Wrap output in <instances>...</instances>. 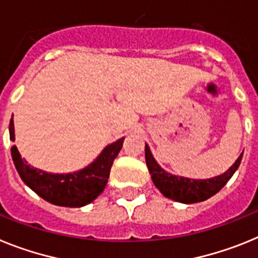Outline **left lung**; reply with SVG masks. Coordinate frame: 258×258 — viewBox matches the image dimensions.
<instances>
[{
    "mask_svg": "<svg viewBox=\"0 0 258 258\" xmlns=\"http://www.w3.org/2000/svg\"><path fill=\"white\" fill-rule=\"evenodd\" d=\"M243 153L239 156L235 163L222 175L214 176L212 179H189L183 176L171 175L166 172L156 162L151 153V149L145 144V161L152 175L154 185L160 189L161 194L167 199H171L178 203L194 204L208 200L209 197L214 196L225 187L226 183L230 180L234 172L236 171L241 162Z\"/></svg>",
    "mask_w": 258,
    "mask_h": 258,
    "instance_id": "obj_1",
    "label": "left lung"
}]
</instances>
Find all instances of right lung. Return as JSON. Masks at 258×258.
Wrapping results in <instances>:
<instances>
[{
  "instance_id": "obj_1",
  "label": "right lung",
  "mask_w": 258,
  "mask_h": 258,
  "mask_svg": "<svg viewBox=\"0 0 258 258\" xmlns=\"http://www.w3.org/2000/svg\"><path fill=\"white\" fill-rule=\"evenodd\" d=\"M10 140L14 142V122L10 120ZM124 138L107 145L86 169L70 174H51L35 169L23 160L17 147H11V157L22 180L44 200L58 207L80 208L91 204L105 189L113 161L122 149Z\"/></svg>"
}]
</instances>
